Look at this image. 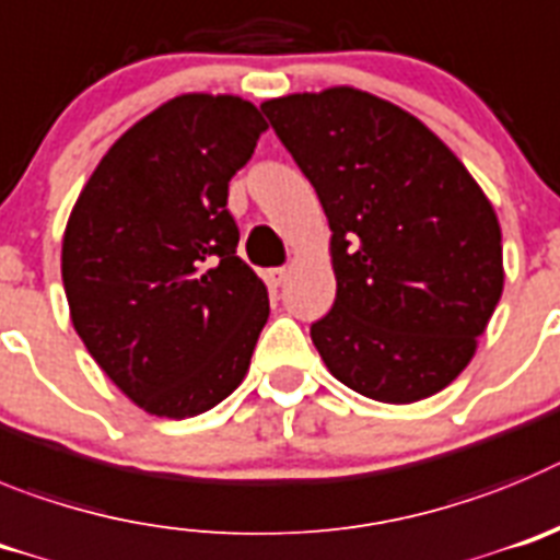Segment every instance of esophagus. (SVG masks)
I'll use <instances>...</instances> for the list:
<instances>
[{
    "label": "esophagus",
    "mask_w": 560,
    "mask_h": 560,
    "mask_svg": "<svg viewBox=\"0 0 560 560\" xmlns=\"http://www.w3.org/2000/svg\"><path fill=\"white\" fill-rule=\"evenodd\" d=\"M265 281H268V287H281L287 281V270L284 268H270L265 270Z\"/></svg>",
    "instance_id": "1"
}]
</instances>
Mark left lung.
<instances>
[{
	"label": "left lung",
	"instance_id": "1",
	"mask_svg": "<svg viewBox=\"0 0 560 560\" xmlns=\"http://www.w3.org/2000/svg\"><path fill=\"white\" fill-rule=\"evenodd\" d=\"M331 229L337 295L310 329L331 374L410 405L475 357L502 295V234L457 155L399 105L357 89L261 103Z\"/></svg>",
	"mask_w": 560,
	"mask_h": 560
}]
</instances>
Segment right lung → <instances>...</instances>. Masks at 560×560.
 <instances>
[{
	"label": "right lung",
	"instance_id": "right-lung-1",
	"mask_svg": "<svg viewBox=\"0 0 560 560\" xmlns=\"http://www.w3.org/2000/svg\"><path fill=\"white\" fill-rule=\"evenodd\" d=\"M265 130L243 97L170 100L119 136L72 209L60 256L72 324L153 416L220 405L268 324V290L236 256L225 206Z\"/></svg>",
	"mask_w": 560,
	"mask_h": 560
}]
</instances>
